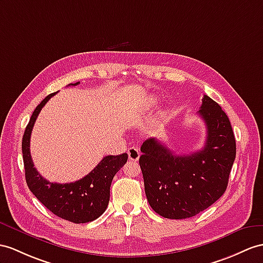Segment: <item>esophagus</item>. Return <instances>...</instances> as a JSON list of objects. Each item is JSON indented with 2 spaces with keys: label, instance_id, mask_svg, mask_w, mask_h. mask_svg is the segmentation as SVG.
<instances>
[{
  "label": "esophagus",
  "instance_id": "esophagus-1",
  "mask_svg": "<svg viewBox=\"0 0 263 263\" xmlns=\"http://www.w3.org/2000/svg\"><path fill=\"white\" fill-rule=\"evenodd\" d=\"M127 154H128V158H129V161H133V162L138 161V158L140 156V152L137 147H130V148L127 151Z\"/></svg>",
  "mask_w": 263,
  "mask_h": 263
}]
</instances>
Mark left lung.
Returning <instances> with one entry per match:
<instances>
[{
    "instance_id": "obj_1",
    "label": "left lung",
    "mask_w": 263,
    "mask_h": 263,
    "mask_svg": "<svg viewBox=\"0 0 263 263\" xmlns=\"http://www.w3.org/2000/svg\"><path fill=\"white\" fill-rule=\"evenodd\" d=\"M198 115L206 126L204 147L176 155L156 138L145 140L139 157L147 201L166 219L198 214L224 194L235 159V138L227 114L204 95Z\"/></svg>"
}]
</instances>
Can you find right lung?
Listing matches in <instances>:
<instances>
[{
	"instance_id": "add662e5",
	"label": "right lung",
	"mask_w": 263,
	"mask_h": 263,
	"mask_svg": "<svg viewBox=\"0 0 263 263\" xmlns=\"http://www.w3.org/2000/svg\"><path fill=\"white\" fill-rule=\"evenodd\" d=\"M79 83H70L69 86H77ZM55 93L48 95L37 105L25 128L22 138L25 181L33 195L57 216L73 223L91 222L106 211L109 203L111 181L127 162L128 155L124 153L117 156H106L88 175L72 183L59 184L43 178L31 158L30 138L32 128L43 106Z\"/></svg>"
}]
</instances>
